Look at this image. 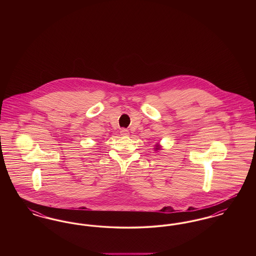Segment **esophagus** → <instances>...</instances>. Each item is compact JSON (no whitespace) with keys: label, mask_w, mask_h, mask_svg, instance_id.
I'll return each mask as SVG.
<instances>
[{"label":"esophagus","mask_w":256,"mask_h":256,"mask_svg":"<svg viewBox=\"0 0 256 256\" xmlns=\"http://www.w3.org/2000/svg\"><path fill=\"white\" fill-rule=\"evenodd\" d=\"M120 134H121V135H122V136H128V135L130 134V132H128V130H126V128H122V130H121Z\"/></svg>","instance_id":"esophagus-1"}]
</instances>
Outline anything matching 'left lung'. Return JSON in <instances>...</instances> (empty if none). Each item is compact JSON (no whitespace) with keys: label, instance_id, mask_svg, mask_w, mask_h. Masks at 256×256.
<instances>
[{"label":"left lung","instance_id":"8db88e82","mask_svg":"<svg viewBox=\"0 0 256 256\" xmlns=\"http://www.w3.org/2000/svg\"><path fill=\"white\" fill-rule=\"evenodd\" d=\"M156 150H158V148H156Z\"/></svg>","mask_w":256,"mask_h":256}]
</instances>
